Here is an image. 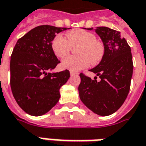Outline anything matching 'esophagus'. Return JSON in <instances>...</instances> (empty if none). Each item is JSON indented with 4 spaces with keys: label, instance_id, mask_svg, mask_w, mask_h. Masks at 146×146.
Returning a JSON list of instances; mask_svg holds the SVG:
<instances>
[{
    "label": "esophagus",
    "instance_id": "obj_1",
    "mask_svg": "<svg viewBox=\"0 0 146 146\" xmlns=\"http://www.w3.org/2000/svg\"><path fill=\"white\" fill-rule=\"evenodd\" d=\"M78 73H76V72H74V71H70V75L71 76H73V75H77Z\"/></svg>",
    "mask_w": 146,
    "mask_h": 146
}]
</instances>
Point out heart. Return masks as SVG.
Returning <instances> with one entry per match:
<instances>
[{
    "instance_id": "heart-1",
    "label": "heart",
    "mask_w": 146,
    "mask_h": 146,
    "mask_svg": "<svg viewBox=\"0 0 146 146\" xmlns=\"http://www.w3.org/2000/svg\"><path fill=\"white\" fill-rule=\"evenodd\" d=\"M65 38L57 35L52 42V49L57 58H64L77 48L78 56H70L64 59L61 66L70 71L78 72L86 68L90 64L96 65L101 62L105 54V47L102 41L96 39L93 32L82 29L72 30L65 34Z\"/></svg>"
}]
</instances>
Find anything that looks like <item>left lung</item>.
<instances>
[{"instance_id": "obj_1", "label": "left lung", "mask_w": 146, "mask_h": 146, "mask_svg": "<svg viewBox=\"0 0 146 146\" xmlns=\"http://www.w3.org/2000/svg\"><path fill=\"white\" fill-rule=\"evenodd\" d=\"M95 32L104 44L105 54L101 62L90 71L101 80L97 82V77L92 80L80 73L78 91L82 102L90 110L107 116L115 112L128 96L133 76V57L131 48L119 31L99 27Z\"/></svg>"}]
</instances>
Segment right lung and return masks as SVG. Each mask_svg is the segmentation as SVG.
Wrapping results in <instances>:
<instances>
[{"mask_svg": "<svg viewBox=\"0 0 146 146\" xmlns=\"http://www.w3.org/2000/svg\"><path fill=\"white\" fill-rule=\"evenodd\" d=\"M67 30L43 25L31 30L18 40L10 59V86L18 106L31 115L39 116L58 103L60 89L70 77L65 69L50 73L60 60L52 42L56 35Z\"/></svg>", "mask_w": 146, "mask_h": 146, "instance_id": "right-lung-1", "label": "right lung"}]
</instances>
